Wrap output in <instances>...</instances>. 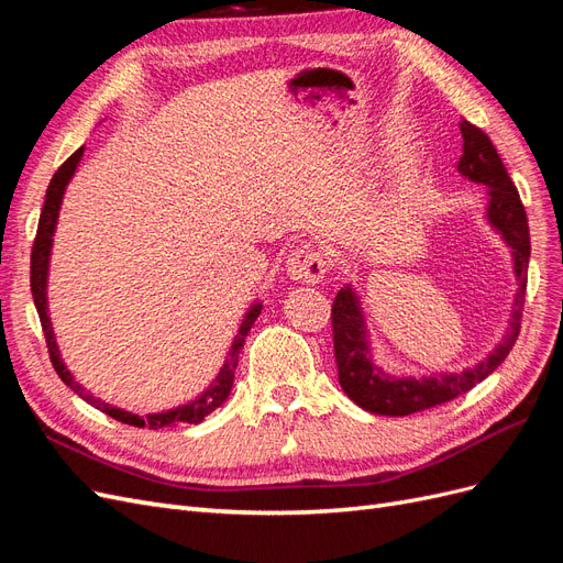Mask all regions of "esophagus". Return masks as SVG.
<instances>
[{
	"mask_svg": "<svg viewBox=\"0 0 563 563\" xmlns=\"http://www.w3.org/2000/svg\"><path fill=\"white\" fill-rule=\"evenodd\" d=\"M327 261L323 255L310 246H300L296 249L286 261V275L291 277L294 282H319L323 275H327Z\"/></svg>",
	"mask_w": 563,
	"mask_h": 563,
	"instance_id": "34e87169",
	"label": "esophagus"
}]
</instances>
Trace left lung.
<instances>
[{
    "mask_svg": "<svg viewBox=\"0 0 563 563\" xmlns=\"http://www.w3.org/2000/svg\"><path fill=\"white\" fill-rule=\"evenodd\" d=\"M460 133H463V157L457 162V174L486 187V223L493 232L500 234V240L512 253L517 294L512 310H509L507 329L500 343L474 366L455 373H437V376H391L373 362L362 298L352 284H345L338 291L331 310L338 380L345 395L368 413L411 416L465 395L476 383L488 378L517 343L526 298L528 258H531L526 211L488 135L465 119L460 122Z\"/></svg>",
    "mask_w": 563,
    "mask_h": 563,
    "instance_id": "1",
    "label": "left lung"
}]
</instances>
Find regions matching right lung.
Listing matches in <instances>:
<instances>
[{"instance_id": "1", "label": "right lung", "mask_w": 563, "mask_h": 563, "mask_svg": "<svg viewBox=\"0 0 563 563\" xmlns=\"http://www.w3.org/2000/svg\"><path fill=\"white\" fill-rule=\"evenodd\" d=\"M84 157V147H79L75 155L67 159L56 176L51 178L48 190H46V199H44V209L40 216V225H37V236H35V246H32V258H30V288H32V298H35V308L42 321V329L46 335V345H48V354H51V364H54L56 373L60 376V380L70 387L77 397H81L87 404H91L98 411H103L106 416L133 424V428H150V430H164V428H174V424H197L209 413H213L220 404H225V399L230 397L232 391V383H234V371H236V362H240V352L244 347V340L253 327V321L258 319L263 302L255 300L251 308L244 312V319L240 323V331H236L232 345L228 350L225 364L220 366V371L216 373V378L211 380V385L207 389H201L199 395L180 406L168 408V411H159V413H147V416H139L124 411V408H117L114 404H108L103 399L93 397L91 391H87V387L79 385L75 380V376L70 373V368L65 366L60 347L56 343V333H54V323H51V314H48V267H51V249H54V234H56V225H58V216H60V203L65 197L67 185H70L77 166Z\"/></svg>"}]
</instances>
